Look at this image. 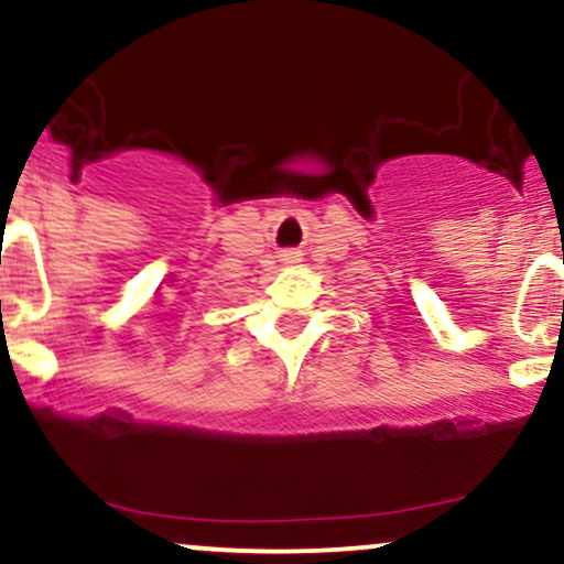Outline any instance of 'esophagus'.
<instances>
[{
    "instance_id": "esophagus-1",
    "label": "esophagus",
    "mask_w": 564,
    "mask_h": 564,
    "mask_svg": "<svg viewBox=\"0 0 564 564\" xmlns=\"http://www.w3.org/2000/svg\"><path fill=\"white\" fill-rule=\"evenodd\" d=\"M283 262L296 264V262H300V254H296V251H286V254H283Z\"/></svg>"
}]
</instances>
